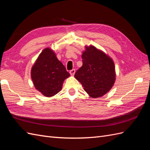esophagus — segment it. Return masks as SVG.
Returning <instances> with one entry per match:
<instances>
[{
	"label": "esophagus",
	"mask_w": 150,
	"mask_h": 150,
	"mask_svg": "<svg viewBox=\"0 0 150 150\" xmlns=\"http://www.w3.org/2000/svg\"><path fill=\"white\" fill-rule=\"evenodd\" d=\"M75 72H76V70L74 69H72L69 71V73L71 76H74V74H75Z\"/></svg>",
	"instance_id": "34e87169"
}]
</instances>
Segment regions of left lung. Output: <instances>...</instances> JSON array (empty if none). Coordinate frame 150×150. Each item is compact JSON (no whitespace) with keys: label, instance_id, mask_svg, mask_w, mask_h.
<instances>
[{"label":"left lung","instance_id":"1","mask_svg":"<svg viewBox=\"0 0 150 150\" xmlns=\"http://www.w3.org/2000/svg\"><path fill=\"white\" fill-rule=\"evenodd\" d=\"M82 59L83 66L76 72L75 78L91 97L103 96L115 83L114 62L105 53L93 46L86 47Z\"/></svg>","mask_w":150,"mask_h":150}]
</instances>
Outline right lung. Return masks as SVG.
<instances>
[{"label":"right lung","instance_id":"obj_1","mask_svg":"<svg viewBox=\"0 0 150 150\" xmlns=\"http://www.w3.org/2000/svg\"><path fill=\"white\" fill-rule=\"evenodd\" d=\"M69 76L65 66L49 48L43 50L31 69L35 88L46 97L59 92L64 81Z\"/></svg>","mask_w":150,"mask_h":150}]
</instances>
